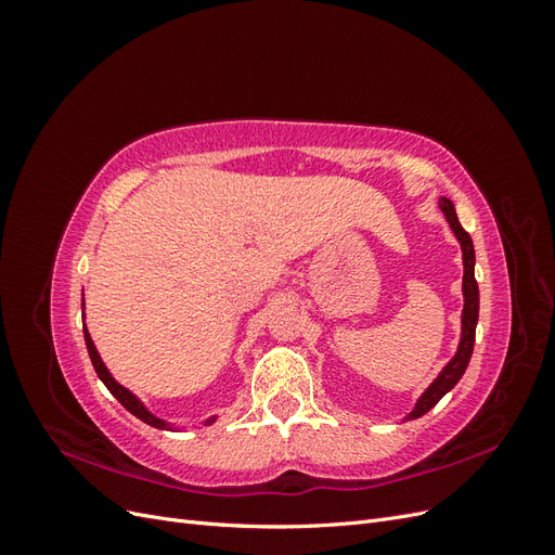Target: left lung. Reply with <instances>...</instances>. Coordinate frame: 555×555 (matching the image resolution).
Here are the masks:
<instances>
[{"label": "left lung", "instance_id": "1", "mask_svg": "<svg viewBox=\"0 0 555 555\" xmlns=\"http://www.w3.org/2000/svg\"><path fill=\"white\" fill-rule=\"evenodd\" d=\"M440 210L444 212L449 227L453 229V233H456V238L463 247V266H465V275H463V296H465L463 335H461V345H459L456 357H453L444 365V371L440 373V377L428 386L422 398H418L416 408L408 414V418L424 416L428 410L438 405L440 398L447 391H451L453 386L459 384V379L463 377L465 367L469 363V357H473V349H475V331H477V319H479V287H477V280H475V247H473V238H469V233L461 227L456 210H453V204L449 198H440Z\"/></svg>", "mask_w": 555, "mask_h": 555}]
</instances>
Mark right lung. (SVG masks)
<instances>
[{"label":"right lung","instance_id":"add662e5","mask_svg":"<svg viewBox=\"0 0 555 555\" xmlns=\"http://www.w3.org/2000/svg\"><path fill=\"white\" fill-rule=\"evenodd\" d=\"M82 333H86V345H88L90 359H92V365H94V371H96L99 379H102V382L106 384V389H108L117 400H120V405H122L125 410H129L133 416H139L141 422H145V424H150V426H155V428H166V424L162 422V418L150 414V412L143 408V402H141L137 396L129 393V391L125 389V386H120V384H117V382L111 377V373L106 371V365H104L102 357L96 354V347H94V343H92V338H90L88 328H82ZM210 422H212V418H210ZM210 422H208V424H210Z\"/></svg>","mask_w":555,"mask_h":555}]
</instances>
